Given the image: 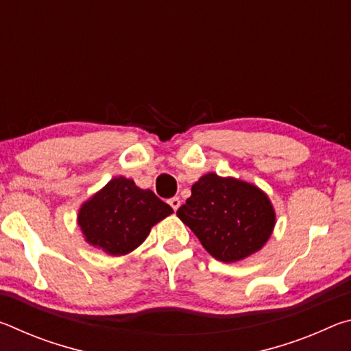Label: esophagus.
<instances>
[{
  "mask_svg": "<svg viewBox=\"0 0 351 351\" xmlns=\"http://www.w3.org/2000/svg\"><path fill=\"white\" fill-rule=\"evenodd\" d=\"M169 204H170L171 209H173V210L176 212V210H178V207L181 206V201H180V198H178V197H173V198H170V199H169Z\"/></svg>",
  "mask_w": 351,
  "mask_h": 351,
  "instance_id": "obj_1",
  "label": "esophagus"
}]
</instances>
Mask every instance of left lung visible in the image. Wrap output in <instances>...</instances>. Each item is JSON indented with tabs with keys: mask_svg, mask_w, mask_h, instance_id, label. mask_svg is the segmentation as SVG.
<instances>
[{
	"mask_svg": "<svg viewBox=\"0 0 351 351\" xmlns=\"http://www.w3.org/2000/svg\"><path fill=\"white\" fill-rule=\"evenodd\" d=\"M176 215L193 230L213 258L224 263L257 252L271 237L276 213L252 184L207 173L192 186V197Z\"/></svg>",
	"mask_w": 351,
	"mask_h": 351,
	"instance_id": "1",
	"label": "left lung"
}]
</instances>
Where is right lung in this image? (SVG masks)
<instances>
[{
    "label": "right lung",
    "instance_id": "1",
    "mask_svg": "<svg viewBox=\"0 0 351 351\" xmlns=\"http://www.w3.org/2000/svg\"><path fill=\"white\" fill-rule=\"evenodd\" d=\"M173 209L152 190L119 176L88 199L79 212L86 241L110 255H125L144 243L150 229Z\"/></svg>",
    "mask_w": 351,
    "mask_h": 351
}]
</instances>
